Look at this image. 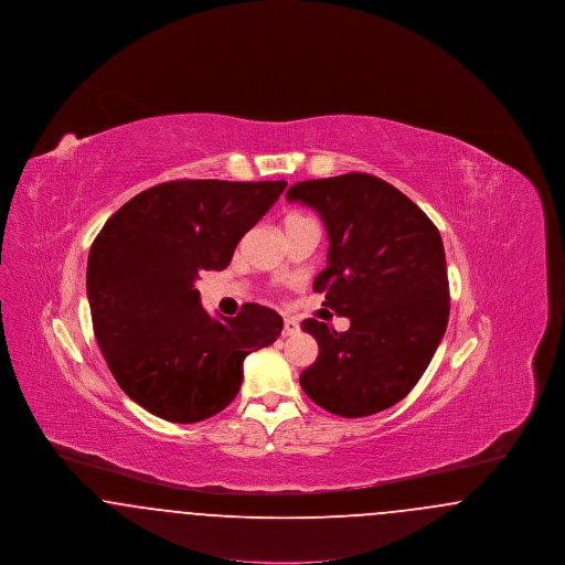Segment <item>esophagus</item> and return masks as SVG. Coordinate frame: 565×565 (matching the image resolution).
I'll list each match as a JSON object with an SVG mask.
<instances>
[{
  "mask_svg": "<svg viewBox=\"0 0 565 565\" xmlns=\"http://www.w3.org/2000/svg\"><path fill=\"white\" fill-rule=\"evenodd\" d=\"M298 330H300L298 322H295V320H284V330H281L284 337H292Z\"/></svg>",
  "mask_w": 565,
  "mask_h": 565,
  "instance_id": "esophagus-1",
  "label": "esophagus"
}]
</instances>
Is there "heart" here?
<instances>
[{"label":"heart","mask_w":565,"mask_h":565,"mask_svg":"<svg viewBox=\"0 0 565 565\" xmlns=\"http://www.w3.org/2000/svg\"><path fill=\"white\" fill-rule=\"evenodd\" d=\"M307 220H313V217H309V215L305 214H298V212H292V214H288L284 217V222H281V224H284V231H286V228H290V226H295V224H300V222H307Z\"/></svg>","instance_id":"b5f03b06"}]
</instances>
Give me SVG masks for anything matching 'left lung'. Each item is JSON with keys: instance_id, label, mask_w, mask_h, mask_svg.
Listing matches in <instances>:
<instances>
[{"instance_id": "8db88e82", "label": "left lung", "mask_w": 565, "mask_h": 565, "mask_svg": "<svg viewBox=\"0 0 565 565\" xmlns=\"http://www.w3.org/2000/svg\"><path fill=\"white\" fill-rule=\"evenodd\" d=\"M286 199L322 215L328 267L313 290L350 318L337 332L300 323L318 341V360L300 387L341 417L385 411L415 387L449 322V279L438 228L408 196L369 173L298 182Z\"/></svg>"}]
</instances>
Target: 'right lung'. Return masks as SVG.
<instances>
[{"label":"right lung","instance_id":"obj_1","mask_svg":"<svg viewBox=\"0 0 565 565\" xmlns=\"http://www.w3.org/2000/svg\"><path fill=\"white\" fill-rule=\"evenodd\" d=\"M284 189V180L164 182L125 203L90 245L95 339L122 392L148 413L173 424L220 413L242 387L245 355L279 337L284 320L256 302L215 320L194 281L228 267Z\"/></svg>","mask_w":565,"mask_h":565}]
</instances>
